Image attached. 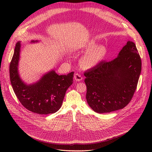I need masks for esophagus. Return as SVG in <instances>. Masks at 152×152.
<instances>
[{
  "label": "esophagus",
  "mask_w": 152,
  "mask_h": 152,
  "mask_svg": "<svg viewBox=\"0 0 152 152\" xmlns=\"http://www.w3.org/2000/svg\"><path fill=\"white\" fill-rule=\"evenodd\" d=\"M74 78L75 79V81H80L83 79V77L78 73H76L75 75Z\"/></svg>",
  "instance_id": "34e87169"
}]
</instances>
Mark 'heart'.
I'll use <instances>...</instances> for the list:
<instances>
[{
    "label": "heart",
    "instance_id": "1",
    "mask_svg": "<svg viewBox=\"0 0 152 152\" xmlns=\"http://www.w3.org/2000/svg\"><path fill=\"white\" fill-rule=\"evenodd\" d=\"M94 41H90L84 45L87 51L80 60V65L84 69H90L98 65L105 59L107 55V49L104 46H97Z\"/></svg>",
    "mask_w": 152,
    "mask_h": 152
}]
</instances>
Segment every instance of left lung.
I'll return each instance as SVG.
<instances>
[{"instance_id":"1","label":"left lung","mask_w":152,"mask_h":152,"mask_svg":"<svg viewBox=\"0 0 152 152\" xmlns=\"http://www.w3.org/2000/svg\"><path fill=\"white\" fill-rule=\"evenodd\" d=\"M142 63L135 44L127 41L118 57L101 61L86 71V100L99 113H110L124 108L131 100L141 72Z\"/></svg>"}]
</instances>
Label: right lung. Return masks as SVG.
I'll list each match as a JSON object with an SVG mask.
<instances>
[{"label":"right lung","mask_w":152,"mask_h":152,"mask_svg":"<svg viewBox=\"0 0 152 152\" xmlns=\"http://www.w3.org/2000/svg\"><path fill=\"white\" fill-rule=\"evenodd\" d=\"M20 47V42H18L10 64V82L16 96L24 107L33 113L48 115L57 112L62 105L66 90L73 84L74 72L58 75L52 70L37 83L26 84L21 80L18 71Z\"/></svg>","instance_id":"add662e5"}]
</instances>
